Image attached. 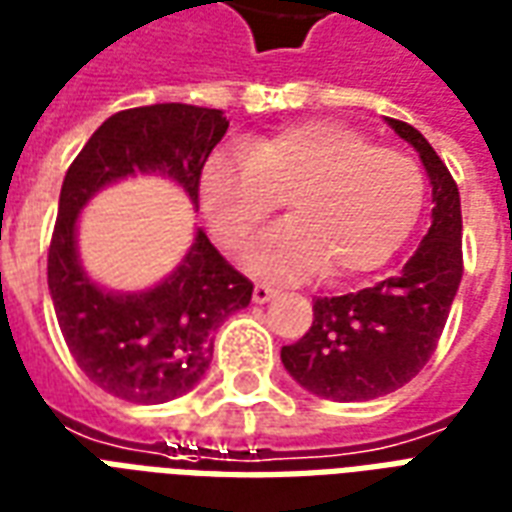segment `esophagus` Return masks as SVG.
I'll return each mask as SVG.
<instances>
[{
	"mask_svg": "<svg viewBox=\"0 0 512 512\" xmlns=\"http://www.w3.org/2000/svg\"><path fill=\"white\" fill-rule=\"evenodd\" d=\"M278 297V291L272 286H264V283H259V286H253V302H259V305H264V302H270V299Z\"/></svg>",
	"mask_w": 512,
	"mask_h": 512,
	"instance_id": "1",
	"label": "esophagus"
}]
</instances>
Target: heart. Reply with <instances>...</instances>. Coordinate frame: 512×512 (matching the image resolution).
<instances>
[{"label":"heart","mask_w":512,"mask_h":512,"mask_svg":"<svg viewBox=\"0 0 512 512\" xmlns=\"http://www.w3.org/2000/svg\"><path fill=\"white\" fill-rule=\"evenodd\" d=\"M424 194L416 159L334 121L251 137L199 169L202 213L232 251L288 197L291 221L245 253L248 270L264 278H299L324 264L332 278L375 270L413 232Z\"/></svg>","instance_id":"b5f03b06"}]
</instances>
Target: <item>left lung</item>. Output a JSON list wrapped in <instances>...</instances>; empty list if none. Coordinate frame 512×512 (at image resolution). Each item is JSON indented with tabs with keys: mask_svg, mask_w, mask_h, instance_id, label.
I'll return each mask as SVG.
<instances>
[{
	"mask_svg": "<svg viewBox=\"0 0 512 512\" xmlns=\"http://www.w3.org/2000/svg\"><path fill=\"white\" fill-rule=\"evenodd\" d=\"M424 161L432 183V226L394 275L343 297L313 299V326L280 361L299 386L334 402L386 397L432 359L459 291L461 199L456 180L426 137L386 118Z\"/></svg>",
	"mask_w": 512,
	"mask_h": 512,
	"instance_id": "obj_1",
	"label": "left lung"
}]
</instances>
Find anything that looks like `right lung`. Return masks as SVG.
<instances>
[{
	"instance_id": "1",
	"label": "right lung",
	"mask_w": 512,
	"mask_h": 512,
	"mask_svg": "<svg viewBox=\"0 0 512 512\" xmlns=\"http://www.w3.org/2000/svg\"><path fill=\"white\" fill-rule=\"evenodd\" d=\"M229 121L210 107L148 105L121 110L99 126L64 175L48 251V288L72 359L126 402L161 405L197 386L213 359V332L248 307L253 283L197 229L167 278L142 291H110L78 259V218L99 188L161 175L199 205V169Z\"/></svg>"
}]
</instances>
